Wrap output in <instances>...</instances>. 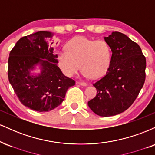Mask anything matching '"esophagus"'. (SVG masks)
Instances as JSON below:
<instances>
[{
    "label": "esophagus",
    "instance_id": "1",
    "mask_svg": "<svg viewBox=\"0 0 155 155\" xmlns=\"http://www.w3.org/2000/svg\"><path fill=\"white\" fill-rule=\"evenodd\" d=\"M76 84H77L81 85V86H83V87L87 86V84L85 83V82H81V81H76Z\"/></svg>",
    "mask_w": 155,
    "mask_h": 155
}]
</instances>
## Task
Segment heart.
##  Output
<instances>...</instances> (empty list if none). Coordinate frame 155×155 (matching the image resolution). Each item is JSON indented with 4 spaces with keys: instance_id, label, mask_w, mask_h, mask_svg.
Instances as JSON below:
<instances>
[{
    "instance_id": "obj_1",
    "label": "heart",
    "mask_w": 155,
    "mask_h": 155,
    "mask_svg": "<svg viewBox=\"0 0 155 155\" xmlns=\"http://www.w3.org/2000/svg\"><path fill=\"white\" fill-rule=\"evenodd\" d=\"M66 49L67 51L60 50L58 53V63L68 76L77 74L81 65L84 77L100 78L111 65V49L105 41L77 36L68 41Z\"/></svg>"
}]
</instances>
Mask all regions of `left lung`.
<instances>
[{
	"mask_svg": "<svg viewBox=\"0 0 155 155\" xmlns=\"http://www.w3.org/2000/svg\"><path fill=\"white\" fill-rule=\"evenodd\" d=\"M104 40L111 49V63L106 75L93 84L97 95L88 106L98 116L111 117L136 99L145 81L146 58L139 45L123 33L112 32Z\"/></svg>",
	"mask_w": 155,
	"mask_h": 155,
	"instance_id": "left-lung-1",
	"label": "left lung"
}]
</instances>
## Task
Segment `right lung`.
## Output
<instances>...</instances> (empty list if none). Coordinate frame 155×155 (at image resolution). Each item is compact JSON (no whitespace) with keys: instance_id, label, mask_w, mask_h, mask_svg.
Wrapping results in <instances>:
<instances>
[{"instance_id":"add662e5","label":"right lung","mask_w":155,"mask_h":155,"mask_svg":"<svg viewBox=\"0 0 155 155\" xmlns=\"http://www.w3.org/2000/svg\"><path fill=\"white\" fill-rule=\"evenodd\" d=\"M54 33L38 31L21 38L10 51L8 77L19 100L26 107L49 111L62 104L75 81L63 74L50 43ZM37 66L41 71L32 73Z\"/></svg>"}]
</instances>
